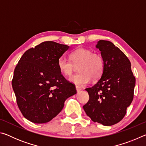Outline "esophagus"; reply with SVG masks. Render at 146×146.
Listing matches in <instances>:
<instances>
[{
  "label": "esophagus",
  "mask_w": 146,
  "mask_h": 146,
  "mask_svg": "<svg viewBox=\"0 0 146 146\" xmlns=\"http://www.w3.org/2000/svg\"><path fill=\"white\" fill-rule=\"evenodd\" d=\"M76 91L78 93V92H80L81 90H82V89H81L80 88H79L78 86H76Z\"/></svg>",
  "instance_id": "34e87169"
}]
</instances>
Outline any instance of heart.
Segmentation results:
<instances>
[{
    "label": "heart",
    "mask_w": 146,
    "mask_h": 146,
    "mask_svg": "<svg viewBox=\"0 0 146 146\" xmlns=\"http://www.w3.org/2000/svg\"><path fill=\"white\" fill-rule=\"evenodd\" d=\"M70 60L64 56L59 57L57 66L59 71L64 75L70 76L78 66L77 75H73L70 80L76 86L82 87L93 80H97L102 76L104 70V60L98 53H93L90 49L78 48L71 52Z\"/></svg>",
    "instance_id": "heart-1"
}]
</instances>
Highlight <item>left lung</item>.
<instances>
[{
    "label": "left lung",
    "mask_w": 146,
    "mask_h": 146,
    "mask_svg": "<svg viewBox=\"0 0 146 146\" xmlns=\"http://www.w3.org/2000/svg\"><path fill=\"white\" fill-rule=\"evenodd\" d=\"M96 48L104 60V70L96 84L86 89L90 99L83 108L94 122L109 126L124 117L133 99L135 77L129 60L111 42L100 40Z\"/></svg>",
    "instance_id": "left-lung-1"
}]
</instances>
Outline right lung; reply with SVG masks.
I'll use <instances>...</instances> for the list:
<instances>
[{
    "label": "right lung",
    "mask_w": 146,
    "mask_h": 146,
    "mask_svg": "<svg viewBox=\"0 0 146 146\" xmlns=\"http://www.w3.org/2000/svg\"><path fill=\"white\" fill-rule=\"evenodd\" d=\"M70 46L46 41L27 50L14 70L12 87L17 105L26 119L36 123L55 117L68 98L76 93L75 86L62 75L59 57Z\"/></svg>",
    "instance_id": "add662e5"
}]
</instances>
